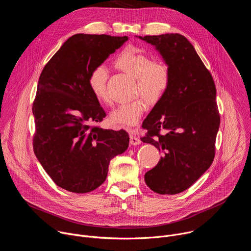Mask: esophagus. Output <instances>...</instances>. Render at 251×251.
Segmentation results:
<instances>
[{
	"label": "esophagus",
	"instance_id": "obj_1",
	"mask_svg": "<svg viewBox=\"0 0 251 251\" xmlns=\"http://www.w3.org/2000/svg\"><path fill=\"white\" fill-rule=\"evenodd\" d=\"M130 143H131V145L137 146V145L141 144V140H140V138L137 137V136L130 135Z\"/></svg>",
	"mask_w": 251,
	"mask_h": 251
}]
</instances>
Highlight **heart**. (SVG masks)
<instances>
[{
  "label": "heart",
  "instance_id": "1",
  "mask_svg": "<svg viewBox=\"0 0 251 251\" xmlns=\"http://www.w3.org/2000/svg\"><path fill=\"white\" fill-rule=\"evenodd\" d=\"M115 64L124 73L136 78V93H142L149 102L156 103L168 91L171 84L169 65L161 60L152 61L151 57L136 47H127L115 60ZM108 70L104 64L91 69L88 75V86L97 100L109 103L110 96L107 90ZM148 107L144 97L120 104L110 113V122L114 126L132 129L135 127Z\"/></svg>",
  "mask_w": 251,
  "mask_h": 251
}]
</instances>
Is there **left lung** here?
I'll use <instances>...</instances> for the list:
<instances>
[{"label": "left lung", "mask_w": 251, "mask_h": 251, "mask_svg": "<svg viewBox=\"0 0 251 251\" xmlns=\"http://www.w3.org/2000/svg\"><path fill=\"white\" fill-rule=\"evenodd\" d=\"M139 39L156 48L172 75L168 91L142 125L148 131L141 140L163 155L145 174V182L157 194L176 195L197 182L213 161L221 123L217 89L184 35L165 33Z\"/></svg>", "instance_id": "8db88e82"}]
</instances>
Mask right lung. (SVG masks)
I'll list each match as a JSON object with an SVG mask.
<instances>
[{
  "label": "right lung",
  "instance_id": "obj_1",
  "mask_svg": "<svg viewBox=\"0 0 251 251\" xmlns=\"http://www.w3.org/2000/svg\"><path fill=\"white\" fill-rule=\"evenodd\" d=\"M128 37L77 33L45 65L32 104L33 152L58 187L76 194L104 183L110 160L128 148L125 130L91 126L106 116L88 86L91 69Z\"/></svg>",
  "mask_w": 251,
  "mask_h": 251
}]
</instances>
